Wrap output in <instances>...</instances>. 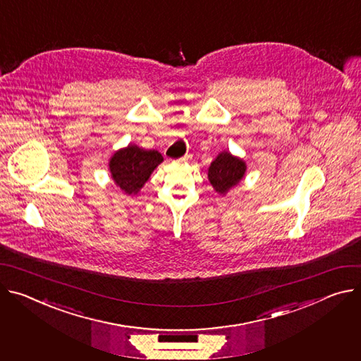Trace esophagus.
Returning <instances> with one entry per match:
<instances>
[{"label":"esophagus","instance_id":"34e87169","mask_svg":"<svg viewBox=\"0 0 361 361\" xmlns=\"http://www.w3.org/2000/svg\"><path fill=\"white\" fill-rule=\"evenodd\" d=\"M188 158H190V155H184V157H181V158H178V159H177V161H178V162H185V161H187V159H188Z\"/></svg>","mask_w":361,"mask_h":361}]
</instances>
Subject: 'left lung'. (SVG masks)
Here are the masks:
<instances>
[{
    "label": "left lung",
    "instance_id": "obj_1",
    "mask_svg": "<svg viewBox=\"0 0 361 361\" xmlns=\"http://www.w3.org/2000/svg\"><path fill=\"white\" fill-rule=\"evenodd\" d=\"M246 171L245 162L231 152H221L212 162L209 169V180L216 191L220 194L227 192V190L236 185Z\"/></svg>",
    "mask_w": 361,
    "mask_h": 361
}]
</instances>
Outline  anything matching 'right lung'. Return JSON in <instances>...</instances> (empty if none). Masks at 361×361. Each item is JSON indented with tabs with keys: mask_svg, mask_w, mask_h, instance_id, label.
I'll list each match as a JSON object with an SVG mask.
<instances>
[{
	"mask_svg": "<svg viewBox=\"0 0 361 361\" xmlns=\"http://www.w3.org/2000/svg\"><path fill=\"white\" fill-rule=\"evenodd\" d=\"M161 162L162 155L158 151H145L137 145H129L114 154L109 169L116 185L128 194H135Z\"/></svg>",
	"mask_w": 361,
	"mask_h": 361,
	"instance_id": "add662e5",
	"label": "right lung"
}]
</instances>
